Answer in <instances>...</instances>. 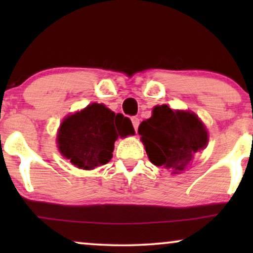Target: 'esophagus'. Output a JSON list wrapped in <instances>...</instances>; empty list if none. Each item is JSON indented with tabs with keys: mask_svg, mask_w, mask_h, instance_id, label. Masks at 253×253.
Instances as JSON below:
<instances>
[{
	"mask_svg": "<svg viewBox=\"0 0 253 253\" xmlns=\"http://www.w3.org/2000/svg\"><path fill=\"white\" fill-rule=\"evenodd\" d=\"M131 121H132V126H133V127H134V130L137 131V129H138V126H139V119H138V117H132V119H131Z\"/></svg>",
	"mask_w": 253,
	"mask_h": 253,
	"instance_id": "esophagus-1",
	"label": "esophagus"
}]
</instances>
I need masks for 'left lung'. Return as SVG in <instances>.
I'll return each instance as SVG.
<instances>
[{
	"label": "left lung",
	"mask_w": 253,
	"mask_h": 253,
	"mask_svg": "<svg viewBox=\"0 0 253 253\" xmlns=\"http://www.w3.org/2000/svg\"><path fill=\"white\" fill-rule=\"evenodd\" d=\"M138 133L152 164L170 169L172 174L184 170L209 141L206 127L195 113L171 110L167 105L155 106Z\"/></svg>",
	"instance_id": "8db88e82"
}]
</instances>
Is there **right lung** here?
Returning <instances> with one entry per match:
<instances>
[{
	"instance_id": "1",
	"label": "right lung",
	"mask_w": 253,
	"mask_h": 253,
	"mask_svg": "<svg viewBox=\"0 0 253 253\" xmlns=\"http://www.w3.org/2000/svg\"><path fill=\"white\" fill-rule=\"evenodd\" d=\"M129 134H134V129L127 117L94 102L64 119L57 132V146L72 165L91 170L109 162L115 140Z\"/></svg>"
}]
</instances>
